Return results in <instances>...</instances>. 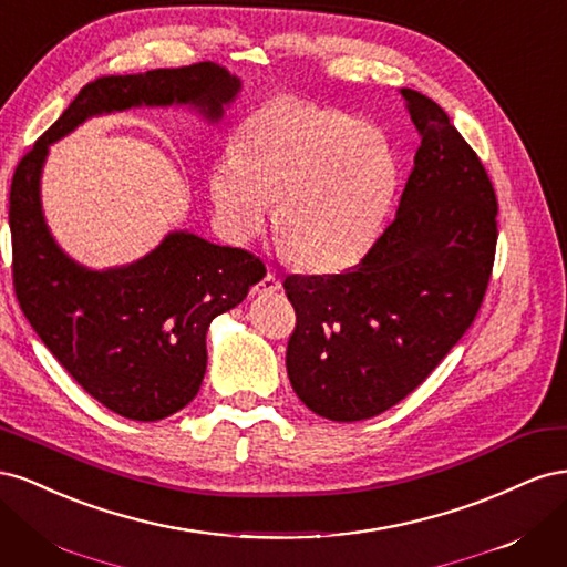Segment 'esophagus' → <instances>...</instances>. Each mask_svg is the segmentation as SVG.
Segmentation results:
<instances>
[{"instance_id": "obj_1", "label": "esophagus", "mask_w": 567, "mask_h": 567, "mask_svg": "<svg viewBox=\"0 0 567 567\" xmlns=\"http://www.w3.org/2000/svg\"><path fill=\"white\" fill-rule=\"evenodd\" d=\"M279 288H281V281L277 279V274H274V271H267L262 281L257 284V290H260V293H277Z\"/></svg>"}]
</instances>
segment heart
I'll return each mask as SVG.
<instances>
[{
    "label": "heart",
    "instance_id": "b5f03b06",
    "mask_svg": "<svg viewBox=\"0 0 567 567\" xmlns=\"http://www.w3.org/2000/svg\"><path fill=\"white\" fill-rule=\"evenodd\" d=\"M400 182L388 136L369 123L302 101L246 117L231 158L210 169L221 229L246 241L274 205V236L288 260L312 271L354 265L379 236Z\"/></svg>",
    "mask_w": 567,
    "mask_h": 567
}]
</instances>
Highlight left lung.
<instances>
[{
    "label": "left lung",
    "mask_w": 567,
    "mask_h": 567,
    "mask_svg": "<svg viewBox=\"0 0 567 567\" xmlns=\"http://www.w3.org/2000/svg\"><path fill=\"white\" fill-rule=\"evenodd\" d=\"M421 134L400 208L354 267L288 274L296 310L286 369L307 409L379 416L414 392L468 331L492 277L496 194L433 99L400 90Z\"/></svg>",
    "instance_id": "8db88e82"
}]
</instances>
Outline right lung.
<instances>
[{"label": "right lung", "instance_id": "1", "mask_svg": "<svg viewBox=\"0 0 567 567\" xmlns=\"http://www.w3.org/2000/svg\"><path fill=\"white\" fill-rule=\"evenodd\" d=\"M238 87L215 63L101 75L84 84L13 169L11 277L21 310L78 385L132 421H161L196 398L208 367L210 321L241 302L267 269L250 250L215 246L186 231L169 234L125 269L75 265L49 236L40 208L47 146L90 115L140 104H196L219 117Z\"/></svg>", "mask_w": 567, "mask_h": 567}]
</instances>
